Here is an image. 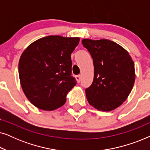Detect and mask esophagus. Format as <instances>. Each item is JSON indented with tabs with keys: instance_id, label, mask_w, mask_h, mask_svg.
Segmentation results:
<instances>
[{
	"instance_id": "1",
	"label": "esophagus",
	"mask_w": 150,
	"mask_h": 150,
	"mask_svg": "<svg viewBox=\"0 0 150 150\" xmlns=\"http://www.w3.org/2000/svg\"><path fill=\"white\" fill-rule=\"evenodd\" d=\"M76 79L78 83H80V82H81V75H77L76 76Z\"/></svg>"
}]
</instances>
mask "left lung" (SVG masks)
Listing matches in <instances>:
<instances>
[{
	"mask_svg": "<svg viewBox=\"0 0 150 150\" xmlns=\"http://www.w3.org/2000/svg\"><path fill=\"white\" fill-rule=\"evenodd\" d=\"M93 59L94 77L85 93L90 105L110 111L126 101L135 81L134 65L124 48L108 40H82Z\"/></svg>",
	"mask_w": 150,
	"mask_h": 150,
	"instance_id": "left-lung-1",
	"label": "left lung"
}]
</instances>
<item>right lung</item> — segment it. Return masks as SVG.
<instances>
[{
	"instance_id": "1",
	"label": "right lung",
	"mask_w": 150,
	"mask_h": 150,
	"mask_svg": "<svg viewBox=\"0 0 150 150\" xmlns=\"http://www.w3.org/2000/svg\"><path fill=\"white\" fill-rule=\"evenodd\" d=\"M79 41V38L50 35L32 43L22 54L20 84L36 107L53 110L65 103L67 92L77 83L71 76V54Z\"/></svg>"
}]
</instances>
